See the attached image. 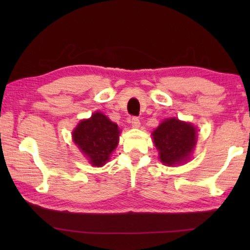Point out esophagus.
I'll list each match as a JSON object with an SVG mask.
<instances>
[{
    "instance_id": "obj_1",
    "label": "esophagus",
    "mask_w": 250,
    "mask_h": 250,
    "mask_svg": "<svg viewBox=\"0 0 250 250\" xmlns=\"http://www.w3.org/2000/svg\"><path fill=\"white\" fill-rule=\"evenodd\" d=\"M131 125H132L133 128H140L141 122L139 120L138 117H133L132 119H131Z\"/></svg>"
}]
</instances>
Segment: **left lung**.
<instances>
[{"label":"left lung","mask_w":250,"mask_h":250,"mask_svg":"<svg viewBox=\"0 0 250 250\" xmlns=\"http://www.w3.org/2000/svg\"><path fill=\"white\" fill-rule=\"evenodd\" d=\"M152 134L161 162L171 167L188 159L196 143L195 128L173 118L163 121Z\"/></svg>","instance_id":"left-lung-1"}]
</instances>
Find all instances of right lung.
<instances>
[{"label": "right lung", "mask_w": 250, "mask_h": 250, "mask_svg": "<svg viewBox=\"0 0 250 250\" xmlns=\"http://www.w3.org/2000/svg\"><path fill=\"white\" fill-rule=\"evenodd\" d=\"M118 125L101 112L80 121L74 130V142L94 167H103L119 141Z\"/></svg>", "instance_id": "add662e5"}]
</instances>
